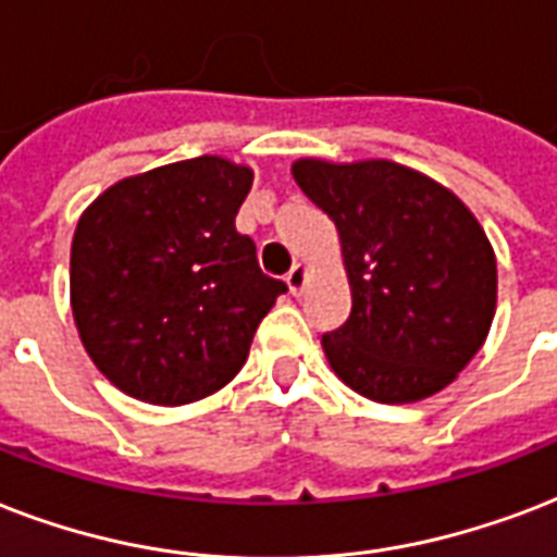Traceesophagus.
Here are the masks:
<instances>
[{"instance_id":"1","label":"esophagus","mask_w":557,"mask_h":557,"mask_svg":"<svg viewBox=\"0 0 557 557\" xmlns=\"http://www.w3.org/2000/svg\"><path fill=\"white\" fill-rule=\"evenodd\" d=\"M284 282H287V287H290L293 296H299L301 287H305V282H308V270H305V264H293L290 273L284 275Z\"/></svg>"}]
</instances>
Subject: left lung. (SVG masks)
<instances>
[{"label": "left lung", "mask_w": 557, "mask_h": 557, "mask_svg": "<svg viewBox=\"0 0 557 557\" xmlns=\"http://www.w3.org/2000/svg\"><path fill=\"white\" fill-rule=\"evenodd\" d=\"M293 180L343 244L351 313L322 334L339 381L377 404H412L454 383L497 308V258L468 206L389 159H299Z\"/></svg>", "instance_id": "obj_1"}]
</instances>
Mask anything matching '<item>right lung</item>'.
I'll use <instances>...</instances> for the list:
<instances>
[{"instance_id": "right-lung-1", "label": "right lung", "mask_w": 557, "mask_h": 557, "mask_svg": "<svg viewBox=\"0 0 557 557\" xmlns=\"http://www.w3.org/2000/svg\"><path fill=\"white\" fill-rule=\"evenodd\" d=\"M252 171L197 157L127 176L77 220L69 290L86 355L131 398L180 407L240 372L287 284L235 230Z\"/></svg>"}]
</instances>
